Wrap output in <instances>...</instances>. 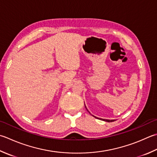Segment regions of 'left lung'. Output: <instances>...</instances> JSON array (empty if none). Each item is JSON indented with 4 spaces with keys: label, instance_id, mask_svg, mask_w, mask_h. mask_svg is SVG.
Segmentation results:
<instances>
[{
    "label": "left lung",
    "instance_id": "left-lung-1",
    "mask_svg": "<svg viewBox=\"0 0 157 157\" xmlns=\"http://www.w3.org/2000/svg\"><path fill=\"white\" fill-rule=\"evenodd\" d=\"M85 107L86 108V105H85ZM86 109H87V111L90 113V112L88 111V109L86 108ZM91 114V113H90ZM93 117H94V118H97V119H100V120H101V121H105V122H113V121H115V120H108V119H103V118H97V117H96V116H93Z\"/></svg>",
    "mask_w": 157,
    "mask_h": 157
}]
</instances>
